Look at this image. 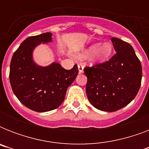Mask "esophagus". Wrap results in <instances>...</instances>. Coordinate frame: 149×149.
<instances>
[{"instance_id": "34e87169", "label": "esophagus", "mask_w": 149, "mask_h": 149, "mask_svg": "<svg viewBox=\"0 0 149 149\" xmlns=\"http://www.w3.org/2000/svg\"><path fill=\"white\" fill-rule=\"evenodd\" d=\"M78 70H79V73L84 72V65H83L82 63H79V64H78Z\"/></svg>"}]
</instances>
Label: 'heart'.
I'll return each mask as SVG.
<instances>
[{
    "mask_svg": "<svg viewBox=\"0 0 149 149\" xmlns=\"http://www.w3.org/2000/svg\"><path fill=\"white\" fill-rule=\"evenodd\" d=\"M113 52V45L110 42L102 44L95 43L86 48L78 55L79 58H86L91 56V60L93 63H104L108 60Z\"/></svg>",
    "mask_w": 149,
    "mask_h": 149,
    "instance_id": "b5f03b06",
    "label": "heart"
}]
</instances>
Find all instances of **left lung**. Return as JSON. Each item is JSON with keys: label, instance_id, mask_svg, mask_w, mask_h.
Returning a JSON list of instances; mask_svg holds the SVG:
<instances>
[{"label": "left lung", "instance_id": "8db88e82", "mask_svg": "<svg viewBox=\"0 0 149 149\" xmlns=\"http://www.w3.org/2000/svg\"><path fill=\"white\" fill-rule=\"evenodd\" d=\"M111 42L115 55L105 63L84 70L91 104L108 112L123 108L136 97L142 77L141 63L132 45L117 38Z\"/></svg>", "mask_w": 149, "mask_h": 149}]
</instances>
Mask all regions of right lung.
<instances>
[{
	"mask_svg": "<svg viewBox=\"0 0 149 149\" xmlns=\"http://www.w3.org/2000/svg\"><path fill=\"white\" fill-rule=\"evenodd\" d=\"M51 32L27 38L13 55L10 64L12 91L22 104L37 112H46L60 106L66 90L78 75L77 65L70 70L58 63L37 65L32 53L41 43L51 42Z\"/></svg>",
	"mask_w": 149,
	"mask_h": 149,
	"instance_id": "add662e5",
	"label": "right lung"
}]
</instances>
